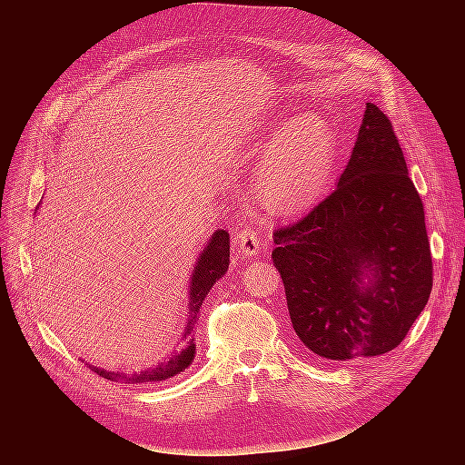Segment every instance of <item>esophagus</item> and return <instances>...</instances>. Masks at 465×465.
<instances>
[{
  "label": "esophagus",
  "instance_id": "obj_1",
  "mask_svg": "<svg viewBox=\"0 0 465 465\" xmlns=\"http://www.w3.org/2000/svg\"><path fill=\"white\" fill-rule=\"evenodd\" d=\"M234 242L241 248L242 256H252V254H260L262 250V236L256 231L254 224H248V227H242L236 232Z\"/></svg>",
  "mask_w": 465,
  "mask_h": 465
}]
</instances>
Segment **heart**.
Returning a JSON list of instances; mask_svg holds the SVG:
<instances>
[{
    "instance_id": "1",
    "label": "heart",
    "mask_w": 465,
    "mask_h": 465,
    "mask_svg": "<svg viewBox=\"0 0 465 465\" xmlns=\"http://www.w3.org/2000/svg\"><path fill=\"white\" fill-rule=\"evenodd\" d=\"M333 154L335 139L326 120L318 114L294 118L265 153L260 171L263 200L279 209L311 202L326 184Z\"/></svg>"
}]
</instances>
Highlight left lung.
<instances>
[{
    "label": "left lung",
    "instance_id": "left-lung-1",
    "mask_svg": "<svg viewBox=\"0 0 465 465\" xmlns=\"http://www.w3.org/2000/svg\"><path fill=\"white\" fill-rule=\"evenodd\" d=\"M273 242L291 323L312 353L353 361L405 340L430 297L432 256L423 202L376 104L367 103L337 188Z\"/></svg>",
    "mask_w": 465,
    "mask_h": 465
}]
</instances>
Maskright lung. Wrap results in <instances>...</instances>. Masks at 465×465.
Instances as JSON below:
<instances>
[{"mask_svg":"<svg viewBox=\"0 0 465 465\" xmlns=\"http://www.w3.org/2000/svg\"><path fill=\"white\" fill-rule=\"evenodd\" d=\"M229 258H231V238L227 231H217L211 238V242L207 244V248L203 250V254L200 256L198 265H195V272L192 277V287H190V320L182 340H188L190 333L193 331L195 320H198V312L200 306L205 299V294L209 292V289L213 287L215 281H219V277L224 275V272L229 270ZM195 355V347L193 343H190L184 351L173 355L166 362L159 364L157 369L153 371H145L139 374H120V372H106L103 369L91 367L89 369L94 371L98 376H103L110 382H118V384H153V382H163V380H168L176 376L178 372H182L184 369L190 367V362L193 361Z\"/></svg>","mask_w":465,"mask_h":465,"instance_id":"add662e5","label":"right lung"}]
</instances>
